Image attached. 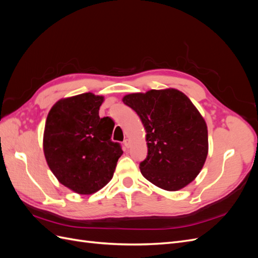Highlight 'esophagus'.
<instances>
[{"label":"esophagus","instance_id":"esophagus-1","mask_svg":"<svg viewBox=\"0 0 258 258\" xmlns=\"http://www.w3.org/2000/svg\"><path fill=\"white\" fill-rule=\"evenodd\" d=\"M123 146L127 147V148L130 146V141H129L128 139H126V140H124V141H123Z\"/></svg>","mask_w":258,"mask_h":258}]
</instances>
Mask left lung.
<instances>
[{"instance_id":"8db88e82","label":"left lung","mask_w":258,"mask_h":258,"mask_svg":"<svg viewBox=\"0 0 258 258\" xmlns=\"http://www.w3.org/2000/svg\"><path fill=\"white\" fill-rule=\"evenodd\" d=\"M122 101L146 130L142 175L166 190H178L194 181L207 159L208 129L191 101L176 89L131 93Z\"/></svg>"}]
</instances>
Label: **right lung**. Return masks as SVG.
Wrapping results in <instances>:
<instances>
[{
	"label": "right lung",
	"instance_id": "obj_1",
	"mask_svg": "<svg viewBox=\"0 0 258 258\" xmlns=\"http://www.w3.org/2000/svg\"><path fill=\"white\" fill-rule=\"evenodd\" d=\"M102 102L103 97L90 92L60 100L46 119V161L61 184L82 195L110 182L122 155L120 144L111 139L113 120L99 116Z\"/></svg>",
	"mask_w": 258,
	"mask_h": 258
}]
</instances>
